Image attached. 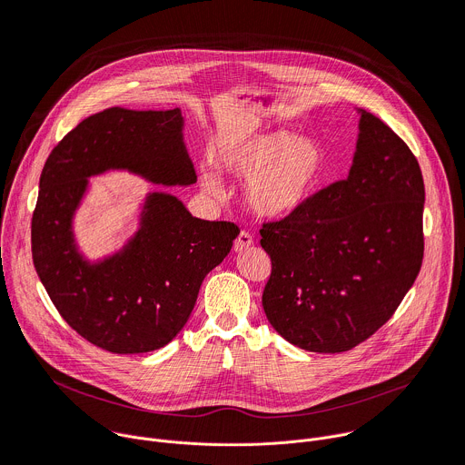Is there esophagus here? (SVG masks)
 Listing matches in <instances>:
<instances>
[{"instance_id":"1","label":"esophagus","mask_w":465,"mask_h":465,"mask_svg":"<svg viewBox=\"0 0 465 465\" xmlns=\"http://www.w3.org/2000/svg\"><path fill=\"white\" fill-rule=\"evenodd\" d=\"M252 244H253V237H252L248 232H241L239 237H237L235 242H233V250H235V252H242V250H246V248L252 246Z\"/></svg>"}]
</instances>
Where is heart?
<instances>
[{
  "instance_id": "b5f03b06",
  "label": "heart",
  "mask_w": 465,
  "mask_h": 465,
  "mask_svg": "<svg viewBox=\"0 0 465 465\" xmlns=\"http://www.w3.org/2000/svg\"><path fill=\"white\" fill-rule=\"evenodd\" d=\"M219 167L244 180L242 198L261 219H283L300 210L325 178L327 156L322 143L289 130L257 132L221 147ZM203 191L223 194V180L215 169H198Z\"/></svg>"
}]
</instances>
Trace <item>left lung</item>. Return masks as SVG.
I'll list each match as a JSON object with an SVG mask.
<instances>
[{"label":"left lung","instance_id":"1","mask_svg":"<svg viewBox=\"0 0 465 465\" xmlns=\"http://www.w3.org/2000/svg\"><path fill=\"white\" fill-rule=\"evenodd\" d=\"M346 180L261 230L272 261L262 291L271 325L291 344L342 353L395 312L423 259L425 185L407 143L366 110Z\"/></svg>","mask_w":465,"mask_h":465}]
</instances>
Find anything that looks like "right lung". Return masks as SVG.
Returning <instances> with one entry per match:
<instances>
[{
    "label": "right lung",
    "instance_id": "add662e5",
    "mask_svg": "<svg viewBox=\"0 0 465 465\" xmlns=\"http://www.w3.org/2000/svg\"><path fill=\"white\" fill-rule=\"evenodd\" d=\"M174 110L112 106L86 117L49 154L40 174L31 242L36 274L62 318L112 353H147L185 325L204 278L230 253L239 230L196 219L173 193H145L124 244L90 259L75 215L90 178L124 171L163 187L196 174Z\"/></svg>",
    "mask_w": 465,
    "mask_h": 465
}]
</instances>
